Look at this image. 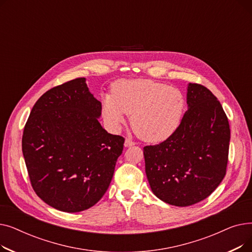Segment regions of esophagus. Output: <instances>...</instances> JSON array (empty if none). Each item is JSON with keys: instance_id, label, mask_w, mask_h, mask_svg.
Returning a JSON list of instances; mask_svg holds the SVG:
<instances>
[{"instance_id": "1", "label": "esophagus", "mask_w": 252, "mask_h": 252, "mask_svg": "<svg viewBox=\"0 0 252 252\" xmlns=\"http://www.w3.org/2000/svg\"><path fill=\"white\" fill-rule=\"evenodd\" d=\"M136 143L134 141H131L130 139H126L125 141V146L126 147H130V146H134Z\"/></svg>"}]
</instances>
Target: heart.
I'll return each instance as SVG.
<instances>
[{"mask_svg": "<svg viewBox=\"0 0 252 252\" xmlns=\"http://www.w3.org/2000/svg\"><path fill=\"white\" fill-rule=\"evenodd\" d=\"M112 94H103L102 114L111 128H117L130 114V125L144 141L159 143L178 129L186 107L182 92L151 79H121Z\"/></svg>", "mask_w": 252, "mask_h": 252, "instance_id": "heart-1", "label": "heart"}]
</instances>
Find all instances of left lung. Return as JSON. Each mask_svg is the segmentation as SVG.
Listing matches in <instances>:
<instances>
[{
	"label": "left lung",
	"instance_id": "left-lung-1",
	"mask_svg": "<svg viewBox=\"0 0 252 252\" xmlns=\"http://www.w3.org/2000/svg\"><path fill=\"white\" fill-rule=\"evenodd\" d=\"M188 110L176 133L144 147L145 171L152 192L175 206L200 202L226 176L230 126L220 101L207 88L189 84Z\"/></svg>",
	"mask_w": 252,
	"mask_h": 252
}]
</instances>
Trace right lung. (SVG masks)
<instances>
[{
	"label": "right lung",
	"instance_id": "add662e5",
	"mask_svg": "<svg viewBox=\"0 0 252 252\" xmlns=\"http://www.w3.org/2000/svg\"><path fill=\"white\" fill-rule=\"evenodd\" d=\"M101 110L85 77L52 88L35 102L22 153L32 186L48 205L78 213L107 191L125 138L102 127Z\"/></svg>",
	"mask_w": 252,
	"mask_h": 252
}]
</instances>
